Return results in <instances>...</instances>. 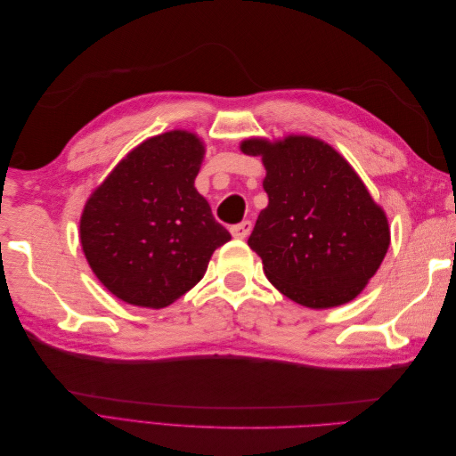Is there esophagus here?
<instances>
[{"label": "esophagus", "mask_w": 456, "mask_h": 456, "mask_svg": "<svg viewBox=\"0 0 456 456\" xmlns=\"http://www.w3.org/2000/svg\"><path fill=\"white\" fill-rule=\"evenodd\" d=\"M251 230H253L251 220H243V223H240V224H236V226H232V228H230L232 236L236 238V240H245V238L249 236V233H251Z\"/></svg>", "instance_id": "obj_1"}]
</instances>
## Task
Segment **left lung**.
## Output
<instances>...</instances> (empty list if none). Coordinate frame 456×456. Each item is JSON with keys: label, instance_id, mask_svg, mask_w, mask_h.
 <instances>
[{"label": "left lung", "instance_id": "left-lung-1", "mask_svg": "<svg viewBox=\"0 0 456 456\" xmlns=\"http://www.w3.org/2000/svg\"><path fill=\"white\" fill-rule=\"evenodd\" d=\"M258 156L268 205L249 247L268 281L312 310L335 308L360 295L390 247V224L352 165L322 139L287 134L240 144Z\"/></svg>", "mask_w": 456, "mask_h": 456}]
</instances>
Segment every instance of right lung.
Wrapping results in <instances>:
<instances>
[{
	"label": "right lung",
	"mask_w": 456,
	"mask_h": 456,
	"mask_svg": "<svg viewBox=\"0 0 456 456\" xmlns=\"http://www.w3.org/2000/svg\"><path fill=\"white\" fill-rule=\"evenodd\" d=\"M203 156L205 144L191 131L150 136L86 201L81 249L99 281L127 305H173L232 240L194 186Z\"/></svg>",
	"instance_id": "obj_1"
}]
</instances>
